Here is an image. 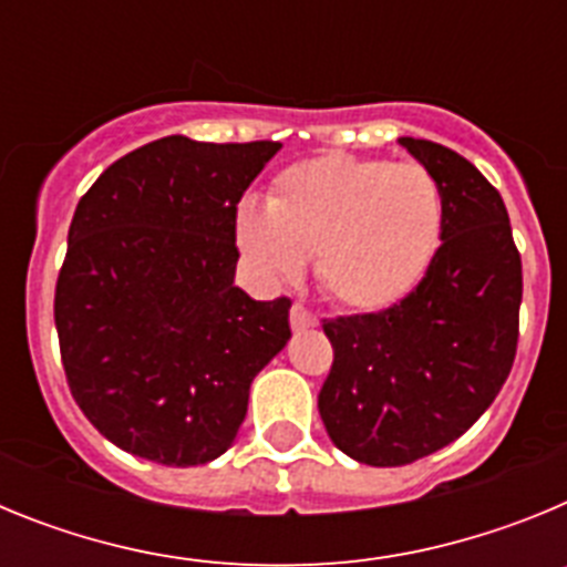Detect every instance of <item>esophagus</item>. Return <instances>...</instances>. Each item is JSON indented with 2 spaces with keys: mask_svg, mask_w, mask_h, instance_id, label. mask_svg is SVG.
<instances>
[{
  "mask_svg": "<svg viewBox=\"0 0 567 567\" xmlns=\"http://www.w3.org/2000/svg\"><path fill=\"white\" fill-rule=\"evenodd\" d=\"M289 323H292L295 332H303V329H315V327H318V318H315V315L309 312L307 307H300V303H295V307L289 309Z\"/></svg>",
  "mask_w": 567,
  "mask_h": 567,
  "instance_id": "34e87169",
  "label": "esophagus"
}]
</instances>
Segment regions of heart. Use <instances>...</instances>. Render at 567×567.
I'll use <instances>...</instances> for the list:
<instances>
[{
	"label": "heart",
	"mask_w": 567,
	"mask_h": 567,
	"mask_svg": "<svg viewBox=\"0 0 567 567\" xmlns=\"http://www.w3.org/2000/svg\"><path fill=\"white\" fill-rule=\"evenodd\" d=\"M443 235V193L420 164L320 155L275 178L267 207L247 202L235 215V244L267 280L303 275L340 307L380 312L425 278Z\"/></svg>",
	"instance_id": "b5f03b06"
}]
</instances>
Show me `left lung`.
Wrapping results in <instances>:
<instances>
[{"label":"left lung","mask_w":567,"mask_h":567,"mask_svg":"<svg viewBox=\"0 0 567 567\" xmlns=\"http://www.w3.org/2000/svg\"><path fill=\"white\" fill-rule=\"evenodd\" d=\"M398 142L443 193V244L409 298L323 323L334 363L318 394L329 440L378 468L434 454L483 417L514 365L523 303L497 189L443 144Z\"/></svg>","instance_id":"8db88e82"}]
</instances>
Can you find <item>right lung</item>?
<instances>
[{"label": "right lung", "instance_id": "add662e5", "mask_svg": "<svg viewBox=\"0 0 567 567\" xmlns=\"http://www.w3.org/2000/svg\"><path fill=\"white\" fill-rule=\"evenodd\" d=\"M278 142L167 135L79 202L56 284L64 374L122 452L204 465L235 443L255 374L292 338L289 298L235 287V209Z\"/></svg>", "mask_w": 567, "mask_h": 567}]
</instances>
